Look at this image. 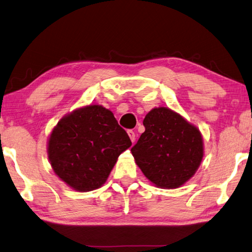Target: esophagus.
Segmentation results:
<instances>
[{
    "mask_svg": "<svg viewBox=\"0 0 252 252\" xmlns=\"http://www.w3.org/2000/svg\"><path fill=\"white\" fill-rule=\"evenodd\" d=\"M127 134H129V136H130V139H131V141L132 142H134L135 141V133L132 130H127Z\"/></svg>",
    "mask_w": 252,
    "mask_h": 252,
    "instance_id": "1",
    "label": "esophagus"
}]
</instances>
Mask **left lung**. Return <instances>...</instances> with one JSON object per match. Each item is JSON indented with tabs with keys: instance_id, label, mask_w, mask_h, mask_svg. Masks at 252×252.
<instances>
[{
	"instance_id": "left-lung-1",
	"label": "left lung",
	"mask_w": 252,
	"mask_h": 252,
	"mask_svg": "<svg viewBox=\"0 0 252 252\" xmlns=\"http://www.w3.org/2000/svg\"><path fill=\"white\" fill-rule=\"evenodd\" d=\"M145 131L131 149L145 177L161 189H177L194 175L204 155L197 127L171 109L154 108L146 114Z\"/></svg>"
}]
</instances>
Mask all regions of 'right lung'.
<instances>
[{"mask_svg":"<svg viewBox=\"0 0 252 252\" xmlns=\"http://www.w3.org/2000/svg\"><path fill=\"white\" fill-rule=\"evenodd\" d=\"M132 142L113 113L90 104L61 119L48 140V158L54 172L71 189H99L122 152Z\"/></svg>","mask_w":252,"mask_h":252,"instance_id":"obj_1","label":"right lung"}]
</instances>
